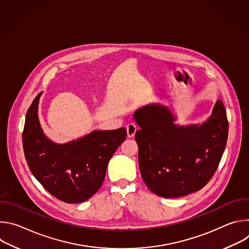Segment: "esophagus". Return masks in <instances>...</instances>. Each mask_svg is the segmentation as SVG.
<instances>
[{
  "label": "esophagus",
  "mask_w": 249,
  "mask_h": 249,
  "mask_svg": "<svg viewBox=\"0 0 249 249\" xmlns=\"http://www.w3.org/2000/svg\"><path fill=\"white\" fill-rule=\"evenodd\" d=\"M126 129H127V136L128 138H133L138 127L134 124V123H129L127 126H126Z\"/></svg>",
  "instance_id": "esophagus-1"
}]
</instances>
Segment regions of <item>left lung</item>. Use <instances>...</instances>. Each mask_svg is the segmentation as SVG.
<instances>
[{"label":"left lung","instance_id":"left-lung-1","mask_svg":"<svg viewBox=\"0 0 249 249\" xmlns=\"http://www.w3.org/2000/svg\"><path fill=\"white\" fill-rule=\"evenodd\" d=\"M141 127L135 134L141 175L148 188L164 198L202 189L215 174L223 157L229 121L222 99L202 125L177 127L171 112L149 105L134 114Z\"/></svg>","mask_w":249,"mask_h":249}]
</instances>
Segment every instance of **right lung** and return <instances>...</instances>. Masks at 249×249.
<instances>
[{
    "instance_id": "1",
    "label": "right lung",
    "mask_w": 249,
    "mask_h": 249,
    "mask_svg": "<svg viewBox=\"0 0 249 249\" xmlns=\"http://www.w3.org/2000/svg\"><path fill=\"white\" fill-rule=\"evenodd\" d=\"M40 95L29 106L22 132L28 167L57 199L65 203L84 202L102 185L109 160L126 139V129L94 131L71 143L54 144L43 135L38 121Z\"/></svg>"
}]
</instances>
